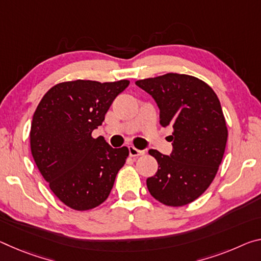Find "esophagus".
<instances>
[{"label":"esophagus","instance_id":"34e87169","mask_svg":"<svg viewBox=\"0 0 261 261\" xmlns=\"http://www.w3.org/2000/svg\"><path fill=\"white\" fill-rule=\"evenodd\" d=\"M129 154L131 156H139L145 154V151L138 150V148H136L135 146H129Z\"/></svg>","mask_w":261,"mask_h":261}]
</instances>
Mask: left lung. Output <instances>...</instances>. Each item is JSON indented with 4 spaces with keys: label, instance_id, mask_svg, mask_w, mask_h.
I'll return each mask as SVG.
<instances>
[{
    "label": "left lung",
    "instance_id": "1",
    "mask_svg": "<svg viewBox=\"0 0 261 261\" xmlns=\"http://www.w3.org/2000/svg\"><path fill=\"white\" fill-rule=\"evenodd\" d=\"M154 98L160 124L171 125L173 151L148 153L158 161L146 180L151 195L168 206L192 203L215 179L224 155L227 127L221 102L212 87L187 74L167 73L136 81Z\"/></svg>",
    "mask_w": 261,
    "mask_h": 261
}]
</instances>
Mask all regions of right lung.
Returning a JSON list of instances; mask_svg holds the SVG:
<instances>
[{
	"label": "right lung",
	"mask_w": 261,
	"mask_h": 261,
	"mask_svg": "<svg viewBox=\"0 0 261 261\" xmlns=\"http://www.w3.org/2000/svg\"><path fill=\"white\" fill-rule=\"evenodd\" d=\"M129 80L60 82L47 90L32 117L30 147L40 174L65 205L86 212L113 189L129 148H113L92 132Z\"/></svg>",
	"instance_id": "obj_1"
}]
</instances>
